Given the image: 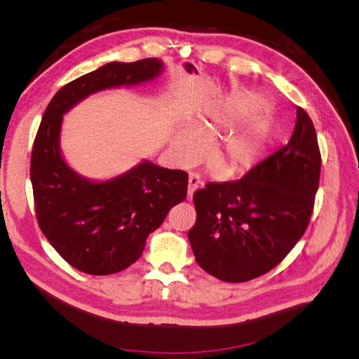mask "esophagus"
I'll list each match as a JSON object with an SVG mask.
<instances>
[{
  "label": "esophagus",
  "mask_w": 359,
  "mask_h": 359,
  "mask_svg": "<svg viewBox=\"0 0 359 359\" xmlns=\"http://www.w3.org/2000/svg\"><path fill=\"white\" fill-rule=\"evenodd\" d=\"M201 186H202V181H201L199 173H196V172H191V173H190V177H189V190H187L189 198H191V196H193V193H194V190H196V189H198V187H201Z\"/></svg>",
  "instance_id": "34e87169"
}]
</instances>
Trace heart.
<instances>
[{"mask_svg":"<svg viewBox=\"0 0 359 359\" xmlns=\"http://www.w3.org/2000/svg\"><path fill=\"white\" fill-rule=\"evenodd\" d=\"M266 109L268 103L259 97L247 95L236 99L219 116H201L191 126H182L173 139V153L184 165L198 161L205 154L206 140L214 139L226 127L262 115ZM273 133V121L268 116H260L240 132L217 140L208 163L220 177L241 175L264 157Z\"/></svg>","mask_w":359,"mask_h":359,"instance_id":"heart-1","label":"heart"}]
</instances>
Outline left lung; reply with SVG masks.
<instances>
[{
    "label": "left lung",
    "mask_w": 359,
    "mask_h": 359,
    "mask_svg": "<svg viewBox=\"0 0 359 359\" xmlns=\"http://www.w3.org/2000/svg\"><path fill=\"white\" fill-rule=\"evenodd\" d=\"M320 163L316 130L298 107L287 145L241 180L208 182L194 191L198 217L189 241L199 266L229 283L253 280L277 266L307 229Z\"/></svg>",
    "instance_id": "8db88e82"
}]
</instances>
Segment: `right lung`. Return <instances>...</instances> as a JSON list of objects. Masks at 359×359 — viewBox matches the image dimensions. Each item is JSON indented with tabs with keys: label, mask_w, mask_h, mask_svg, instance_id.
Wrapping results in <instances>:
<instances>
[{
	"label": "right lung",
	"mask_w": 359,
	"mask_h": 359,
	"mask_svg": "<svg viewBox=\"0 0 359 359\" xmlns=\"http://www.w3.org/2000/svg\"><path fill=\"white\" fill-rule=\"evenodd\" d=\"M161 67L157 58L109 62L64 85L43 114L29 168L37 223L60 256L82 273L109 276L135 264L148 235L186 199L189 175L144 161L111 181L85 180L61 157L62 115L95 91L154 79Z\"/></svg>",
	"instance_id": "right-lung-1"
}]
</instances>
